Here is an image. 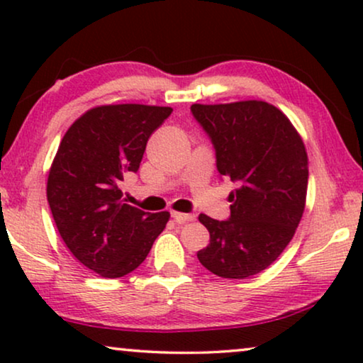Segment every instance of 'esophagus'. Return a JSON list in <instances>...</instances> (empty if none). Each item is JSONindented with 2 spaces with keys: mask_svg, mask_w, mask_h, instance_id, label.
I'll list each match as a JSON object with an SVG mask.
<instances>
[{
  "mask_svg": "<svg viewBox=\"0 0 363 363\" xmlns=\"http://www.w3.org/2000/svg\"><path fill=\"white\" fill-rule=\"evenodd\" d=\"M172 218L177 223H186V221H193L195 220V215H188V213H178V211H172Z\"/></svg>",
  "mask_w": 363,
  "mask_h": 363,
  "instance_id": "esophagus-1",
  "label": "esophagus"
}]
</instances>
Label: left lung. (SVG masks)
<instances>
[{"mask_svg": "<svg viewBox=\"0 0 363 363\" xmlns=\"http://www.w3.org/2000/svg\"><path fill=\"white\" fill-rule=\"evenodd\" d=\"M191 113L210 137L220 175L238 185L228 220L198 216L210 245L196 256L213 274L246 279L279 257L299 225L309 180L304 142L262 101L193 104Z\"/></svg>", "mask_w": 363, "mask_h": 363, "instance_id": "8db88e82", "label": "left lung"}]
</instances>
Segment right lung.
Wrapping results in <instances>:
<instances>
[{
	"label": "right lung",
	"mask_w": 363,
	"mask_h": 363,
	"mask_svg": "<svg viewBox=\"0 0 363 363\" xmlns=\"http://www.w3.org/2000/svg\"><path fill=\"white\" fill-rule=\"evenodd\" d=\"M170 113L142 104L91 108L69 127L54 157L48 201L57 231L74 257L102 277L137 269L170 218L127 205L121 190Z\"/></svg>",
	"instance_id": "obj_1"
}]
</instances>
